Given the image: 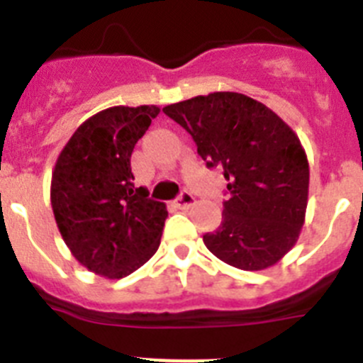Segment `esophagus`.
<instances>
[{
    "instance_id": "1",
    "label": "esophagus",
    "mask_w": 363,
    "mask_h": 363,
    "mask_svg": "<svg viewBox=\"0 0 363 363\" xmlns=\"http://www.w3.org/2000/svg\"><path fill=\"white\" fill-rule=\"evenodd\" d=\"M192 203H194V196H192V192L189 191L182 192L178 196V200H176V205H178L179 209H189Z\"/></svg>"
}]
</instances>
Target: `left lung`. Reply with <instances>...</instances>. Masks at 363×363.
<instances>
[{"label":"left lung","mask_w":363,"mask_h":363,"mask_svg":"<svg viewBox=\"0 0 363 363\" xmlns=\"http://www.w3.org/2000/svg\"><path fill=\"white\" fill-rule=\"evenodd\" d=\"M192 136L207 167L227 179L221 223L203 243L221 262L262 271L293 249L306 220L309 163L278 114L238 92H213L163 107Z\"/></svg>","instance_id":"obj_1"}]
</instances>
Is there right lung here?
Here are the masks:
<instances>
[{
	"label": "right lung",
	"instance_id": "obj_1",
	"mask_svg": "<svg viewBox=\"0 0 363 363\" xmlns=\"http://www.w3.org/2000/svg\"><path fill=\"white\" fill-rule=\"evenodd\" d=\"M160 114L156 105L111 107L83 121L57 156L50 203L72 256L120 280L158 251L165 203L134 187L130 154Z\"/></svg>",
	"mask_w": 363,
	"mask_h": 363
}]
</instances>
